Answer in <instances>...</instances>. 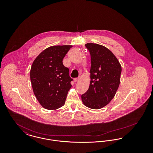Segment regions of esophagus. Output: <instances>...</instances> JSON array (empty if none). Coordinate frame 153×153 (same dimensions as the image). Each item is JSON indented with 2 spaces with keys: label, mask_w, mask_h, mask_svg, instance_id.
I'll return each mask as SVG.
<instances>
[{
  "label": "esophagus",
  "mask_w": 153,
  "mask_h": 153,
  "mask_svg": "<svg viewBox=\"0 0 153 153\" xmlns=\"http://www.w3.org/2000/svg\"><path fill=\"white\" fill-rule=\"evenodd\" d=\"M79 80V78H74V82H77Z\"/></svg>",
  "instance_id": "34e87169"
}]
</instances>
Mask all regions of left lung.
<instances>
[{
    "mask_svg": "<svg viewBox=\"0 0 153 153\" xmlns=\"http://www.w3.org/2000/svg\"><path fill=\"white\" fill-rule=\"evenodd\" d=\"M85 46L91 55V80L87 91L81 95V100L88 108L100 109L116 94L122 67L115 55L105 46L93 43Z\"/></svg>",
    "mask_w": 153,
    "mask_h": 153,
    "instance_id": "obj_1",
    "label": "left lung"
}]
</instances>
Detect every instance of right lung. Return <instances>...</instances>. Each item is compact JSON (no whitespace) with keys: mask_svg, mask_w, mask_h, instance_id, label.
Wrapping results in <instances>:
<instances>
[{"mask_svg":"<svg viewBox=\"0 0 153 153\" xmlns=\"http://www.w3.org/2000/svg\"><path fill=\"white\" fill-rule=\"evenodd\" d=\"M72 45L53 46L42 51L30 69L34 94L45 109L54 110L63 106L73 80L62 59Z\"/></svg>","mask_w":153,"mask_h":153,"instance_id":"1","label":"right lung"}]
</instances>
